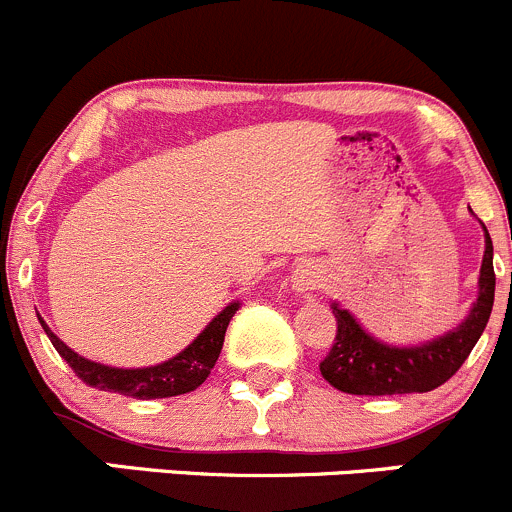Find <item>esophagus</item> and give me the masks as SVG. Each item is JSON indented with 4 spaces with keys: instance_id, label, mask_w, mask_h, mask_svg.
Segmentation results:
<instances>
[{
    "instance_id": "34e87169",
    "label": "esophagus",
    "mask_w": 512,
    "mask_h": 512,
    "mask_svg": "<svg viewBox=\"0 0 512 512\" xmlns=\"http://www.w3.org/2000/svg\"><path fill=\"white\" fill-rule=\"evenodd\" d=\"M317 285H319V280L314 272H309V270L294 272V289H297V292H309V289H314Z\"/></svg>"
}]
</instances>
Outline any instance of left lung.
Returning <instances> with one entry per match:
<instances>
[{"instance_id": "1", "label": "left lung", "mask_w": 512, "mask_h": 512, "mask_svg": "<svg viewBox=\"0 0 512 512\" xmlns=\"http://www.w3.org/2000/svg\"><path fill=\"white\" fill-rule=\"evenodd\" d=\"M478 287L476 304L461 327L448 332L446 337L406 349L376 342L356 324L347 309H339L334 304L332 312L337 319V337H334L329 354L319 364V371L334 389L356 396L426 394V391L438 389L461 369L490 319L495 297V272L493 242H490L488 230H485V255L483 265H480Z\"/></svg>"}]
</instances>
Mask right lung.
I'll use <instances>...</instances> for the list:
<instances>
[{
    "instance_id": "add662e5",
    "label": "right lung",
    "mask_w": 512,
    "mask_h": 512,
    "mask_svg": "<svg viewBox=\"0 0 512 512\" xmlns=\"http://www.w3.org/2000/svg\"><path fill=\"white\" fill-rule=\"evenodd\" d=\"M240 304H227L223 312L203 329L198 339L190 344L185 352H180L165 364L148 366V369H113V366L96 364V361L84 359L76 352H71L49 327L44 319L39 317L41 327H44L46 337L51 339L56 352L61 359L74 369L84 384L98 391H111V394L131 396V399H168V396H180L195 391L205 379H208L210 369L218 361L220 349H223L227 324H230L232 314L237 312Z\"/></svg>"
}]
</instances>
